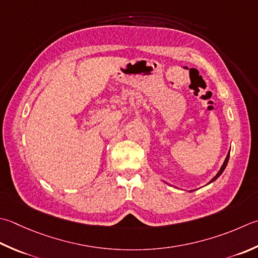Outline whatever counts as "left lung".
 <instances>
[{
  "mask_svg": "<svg viewBox=\"0 0 258 258\" xmlns=\"http://www.w3.org/2000/svg\"><path fill=\"white\" fill-rule=\"evenodd\" d=\"M229 152H230V151H229ZM228 160H229V153H228V154H227V156H226V159H225V162H224V164H223V165H221V168H220V170L218 171V173H217V174H216V176H214V178H213V179H211V181H210V182H209V183H211V182H214V181H215L216 179H218V178H219V176H220V174L224 172V170L226 169V166H227V163H228Z\"/></svg>",
  "mask_w": 258,
  "mask_h": 258,
  "instance_id": "1",
  "label": "left lung"
}]
</instances>
